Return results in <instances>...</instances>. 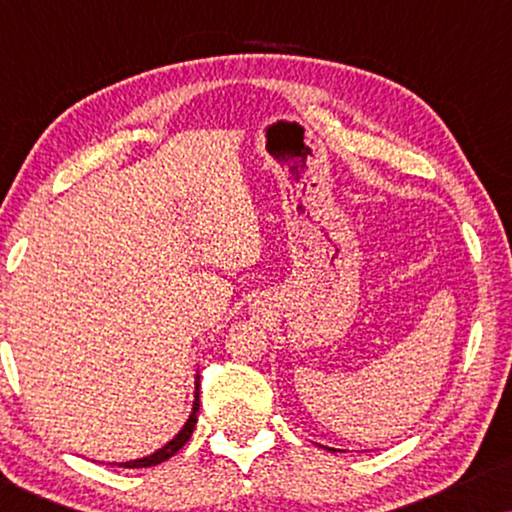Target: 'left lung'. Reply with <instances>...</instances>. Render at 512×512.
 Returning <instances> with one entry per match:
<instances>
[{"label": "left lung", "instance_id": "8db88e82", "mask_svg": "<svg viewBox=\"0 0 512 512\" xmlns=\"http://www.w3.org/2000/svg\"><path fill=\"white\" fill-rule=\"evenodd\" d=\"M333 452H335V450H333Z\"/></svg>", "mask_w": 512, "mask_h": 512}]
</instances>
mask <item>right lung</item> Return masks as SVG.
I'll return each mask as SVG.
<instances>
[{
	"mask_svg": "<svg viewBox=\"0 0 512 512\" xmlns=\"http://www.w3.org/2000/svg\"><path fill=\"white\" fill-rule=\"evenodd\" d=\"M198 410H200V375L195 377L193 412H191V417H188V422L184 424V429H181L177 436H174L165 447H160V450L149 454V457H142V459H135V461H125V464H121V466H125V468H149V466L163 464V461L174 457V454H177L181 447L188 443V438H191V433L195 429V422H198Z\"/></svg>",
	"mask_w": 512,
	"mask_h": 512,
	"instance_id": "1",
	"label": "right lung"
}]
</instances>
